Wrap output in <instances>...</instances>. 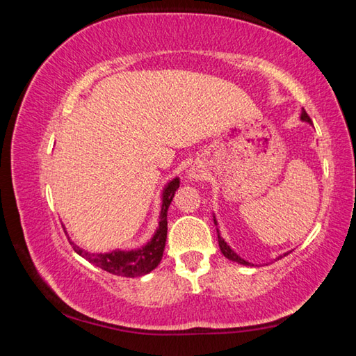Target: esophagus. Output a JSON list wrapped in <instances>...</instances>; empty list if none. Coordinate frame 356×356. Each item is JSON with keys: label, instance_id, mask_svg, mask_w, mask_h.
Segmentation results:
<instances>
[{"label": "esophagus", "instance_id": "obj_1", "mask_svg": "<svg viewBox=\"0 0 356 356\" xmlns=\"http://www.w3.org/2000/svg\"><path fill=\"white\" fill-rule=\"evenodd\" d=\"M188 177L193 180H200L202 177V174L200 170H195V168H193V170L188 172Z\"/></svg>", "mask_w": 356, "mask_h": 356}]
</instances>
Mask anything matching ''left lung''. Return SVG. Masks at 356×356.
Masks as SVG:
<instances>
[{"label":"left lung","instance_id":"8db88e82","mask_svg":"<svg viewBox=\"0 0 356 356\" xmlns=\"http://www.w3.org/2000/svg\"><path fill=\"white\" fill-rule=\"evenodd\" d=\"M300 119L303 120V122H308V124H311V119H309V116L308 114H306V111L305 110H301V116H300ZM213 222H215V226H216V234H218V245H220V250H221V252H222V256L225 257H227L229 261H232V262H237V264H240V265H245V267H252V264L251 262H248V261H245V259H242L240 257L236 251H234L231 246L227 245V242L225 238L221 237V234H220V229H218V221H216V218H215V215H213ZM289 252L291 251H287V252H284V254H280L278 257H276V261H280L281 257H284V256H287Z\"/></svg>","mask_w":356,"mask_h":356}]
</instances>
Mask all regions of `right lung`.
<instances>
[{
	"instance_id": "right-lung-1",
	"label": "right lung",
	"mask_w": 356,
	"mask_h": 356,
	"mask_svg": "<svg viewBox=\"0 0 356 356\" xmlns=\"http://www.w3.org/2000/svg\"><path fill=\"white\" fill-rule=\"evenodd\" d=\"M180 185V179L174 177L165 185L161 191V210L159 216V227L154 232L152 238L147 243H144L140 248L134 250H113L110 252H89L80 246L70 242L74 246L76 254L86 259L88 262L97 265L102 270L108 273L125 276V278H136L152 272L154 268L159 267V264L163 257L166 234H168V209L172 201L174 195ZM67 234V232H65ZM70 240V237H69Z\"/></svg>"
}]
</instances>
